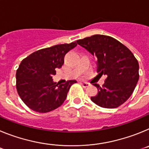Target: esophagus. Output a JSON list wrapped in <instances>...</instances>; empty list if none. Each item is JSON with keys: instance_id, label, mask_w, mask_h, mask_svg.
Returning a JSON list of instances; mask_svg holds the SVG:
<instances>
[{"instance_id": "1", "label": "esophagus", "mask_w": 149, "mask_h": 149, "mask_svg": "<svg viewBox=\"0 0 149 149\" xmlns=\"http://www.w3.org/2000/svg\"><path fill=\"white\" fill-rule=\"evenodd\" d=\"M81 86H82L84 88L88 87V86H89V84H88V83H81Z\"/></svg>"}]
</instances>
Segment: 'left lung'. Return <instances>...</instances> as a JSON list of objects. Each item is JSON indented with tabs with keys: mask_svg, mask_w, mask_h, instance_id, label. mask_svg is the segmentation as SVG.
<instances>
[{
	"mask_svg": "<svg viewBox=\"0 0 149 149\" xmlns=\"http://www.w3.org/2000/svg\"><path fill=\"white\" fill-rule=\"evenodd\" d=\"M77 43L96 56L97 72L106 74L102 87L93 84L98 94L91 97L95 104L104 108H116L132 95L139 80V63L126 46L113 37L93 35Z\"/></svg>",
	"mask_w": 149,
	"mask_h": 149,
	"instance_id": "left-lung-1",
	"label": "left lung"
}]
</instances>
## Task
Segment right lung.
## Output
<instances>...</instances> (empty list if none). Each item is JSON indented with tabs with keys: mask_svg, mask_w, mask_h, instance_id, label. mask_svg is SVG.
Listing matches in <instances>:
<instances>
[{
	"mask_svg": "<svg viewBox=\"0 0 149 149\" xmlns=\"http://www.w3.org/2000/svg\"><path fill=\"white\" fill-rule=\"evenodd\" d=\"M76 46V42L56 45L35 51L22 60L16 72V89L29 108L48 113L63 104L71 86L77 81L58 84L52 76L63 65L65 55Z\"/></svg>",
	"mask_w": 149,
	"mask_h": 149,
	"instance_id": "obj_1",
	"label": "right lung"
}]
</instances>
